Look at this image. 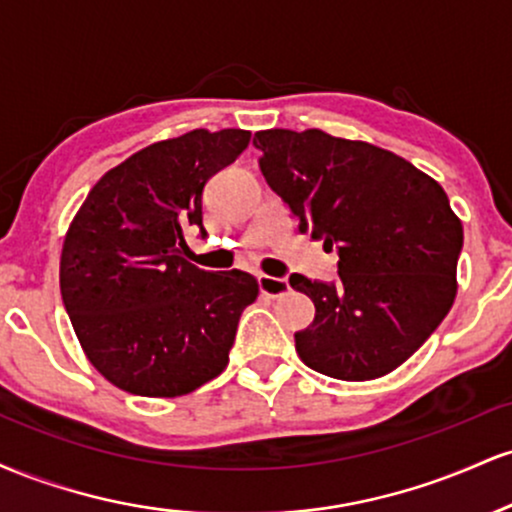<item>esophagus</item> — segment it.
<instances>
[{
	"label": "esophagus",
	"mask_w": 512,
	"mask_h": 512,
	"mask_svg": "<svg viewBox=\"0 0 512 512\" xmlns=\"http://www.w3.org/2000/svg\"><path fill=\"white\" fill-rule=\"evenodd\" d=\"M257 286H260V291L269 298L284 296V293L291 289L289 279H279V276H267V274L257 276Z\"/></svg>",
	"instance_id": "34e87169"
}]
</instances>
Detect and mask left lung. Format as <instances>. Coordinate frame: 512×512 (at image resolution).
Wrapping results in <instances>:
<instances>
[{"label":"left lung","mask_w":512,"mask_h":512,"mask_svg":"<svg viewBox=\"0 0 512 512\" xmlns=\"http://www.w3.org/2000/svg\"><path fill=\"white\" fill-rule=\"evenodd\" d=\"M260 170L298 231L337 250V281L293 274L313 298V325L296 332L308 368L373 380L402 366L455 301L462 223L436 180L366 142L320 129L255 134Z\"/></svg>","instance_id":"8db88e82"}]
</instances>
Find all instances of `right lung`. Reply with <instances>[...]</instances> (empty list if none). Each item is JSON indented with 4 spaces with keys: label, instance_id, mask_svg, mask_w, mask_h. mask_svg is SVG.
I'll return each mask as SVG.
<instances>
[{
    "label": "right lung",
    "instance_id": "right-lung-1",
    "mask_svg": "<svg viewBox=\"0 0 512 512\" xmlns=\"http://www.w3.org/2000/svg\"><path fill=\"white\" fill-rule=\"evenodd\" d=\"M250 144L245 129H192L146 146L88 192L64 238L62 301L88 361L120 390L180 397L228 363L255 276L204 272L182 257L187 231L207 238L211 175Z\"/></svg>",
    "mask_w": 512,
    "mask_h": 512
}]
</instances>
